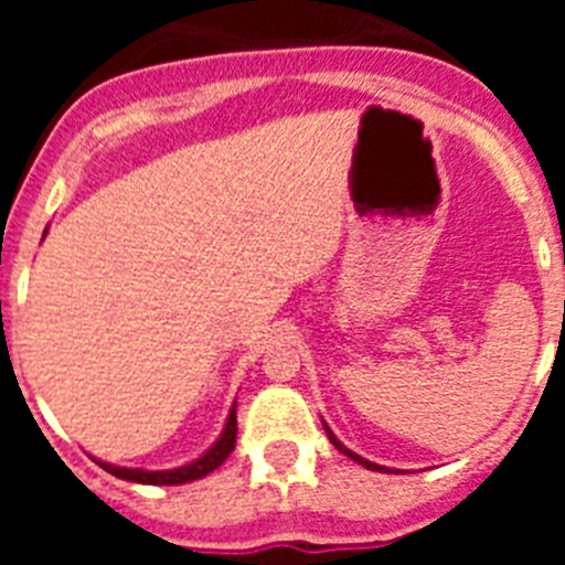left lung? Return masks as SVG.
Returning a JSON list of instances; mask_svg holds the SVG:
<instances>
[{
  "instance_id": "8db88e82",
  "label": "left lung",
  "mask_w": 565,
  "mask_h": 565,
  "mask_svg": "<svg viewBox=\"0 0 565 565\" xmlns=\"http://www.w3.org/2000/svg\"><path fill=\"white\" fill-rule=\"evenodd\" d=\"M326 433H328V438H331V444H333V447H337L339 452H344V456H348V458H353V461H356V463H362V467H367V469H376V472H379V469H384V467H379V463H373V461H364L362 456H356V452H351V450H348V447H344V444H339V438L333 436L331 430H328V424H326Z\"/></svg>"
}]
</instances>
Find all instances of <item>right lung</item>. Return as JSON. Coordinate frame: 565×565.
<instances>
[{"label": "right lung", "mask_w": 565, "mask_h": 565, "mask_svg": "<svg viewBox=\"0 0 565 565\" xmlns=\"http://www.w3.org/2000/svg\"><path fill=\"white\" fill-rule=\"evenodd\" d=\"M234 441H237V411L232 407L226 422V430H223L221 441L214 444L212 450L206 452L198 461L186 463V467L178 469H167V472H143V469H124V467H109V463H102L107 472H113L115 478H124V481H135V483H186V481H198V478L209 476L212 469L221 467L223 461L228 458V452L234 450Z\"/></svg>", "instance_id": "right-lung-1"}]
</instances>
